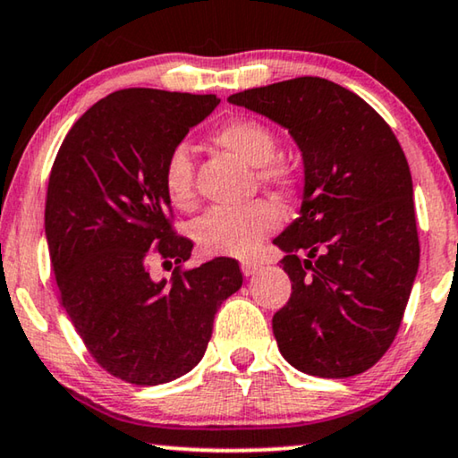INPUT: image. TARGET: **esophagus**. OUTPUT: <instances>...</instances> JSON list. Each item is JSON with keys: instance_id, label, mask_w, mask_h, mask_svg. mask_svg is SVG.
I'll return each mask as SVG.
<instances>
[{"instance_id": "obj_1", "label": "esophagus", "mask_w": 458, "mask_h": 458, "mask_svg": "<svg viewBox=\"0 0 458 458\" xmlns=\"http://www.w3.org/2000/svg\"><path fill=\"white\" fill-rule=\"evenodd\" d=\"M258 270H260V264H258V262H254V260H245V262H242V273H243L245 276L256 275Z\"/></svg>"}]
</instances>
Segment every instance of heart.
<instances>
[{
    "mask_svg": "<svg viewBox=\"0 0 458 458\" xmlns=\"http://www.w3.org/2000/svg\"><path fill=\"white\" fill-rule=\"evenodd\" d=\"M218 148L231 152L240 161L256 167L258 182L276 190H289L293 183L291 169L276 161V134L267 123L251 117H233L210 136ZM163 191L177 210H190L196 204L194 163L190 150L180 144L165 158L161 174ZM281 225V210L268 200H256L240 208H213L198 218L191 227L196 243L208 256L254 254L273 231Z\"/></svg>",
    "mask_w": 458,
    "mask_h": 458,
    "instance_id": "b5f03b06",
    "label": "heart"
}]
</instances>
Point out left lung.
Segmentation results:
<instances>
[{"mask_svg":"<svg viewBox=\"0 0 458 458\" xmlns=\"http://www.w3.org/2000/svg\"><path fill=\"white\" fill-rule=\"evenodd\" d=\"M229 103L287 128L303 157L300 216L275 240L293 289L273 316L278 349L310 376L366 372L399 333L420 267L405 152L361 97L324 78L250 89Z\"/></svg>","mask_w":458,"mask_h":458,"instance_id":"obj_1","label":"left lung"}]
</instances>
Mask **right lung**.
I'll list each match as a JSON object with an SVG mask.
<instances>
[{
    "label": "right lung",
    "instance_id": "obj_1",
    "mask_svg": "<svg viewBox=\"0 0 458 458\" xmlns=\"http://www.w3.org/2000/svg\"><path fill=\"white\" fill-rule=\"evenodd\" d=\"M218 103L117 90L72 125L51 167L45 235L62 306L98 366L138 386L188 374L243 283L233 258L182 268L194 243L174 231L161 183L171 148ZM152 255L178 264L169 282L149 276Z\"/></svg>",
    "mask_w": 458,
    "mask_h": 458
}]
</instances>
